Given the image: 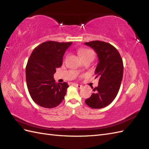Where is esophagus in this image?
<instances>
[{
	"label": "esophagus",
	"instance_id": "34e87169",
	"mask_svg": "<svg viewBox=\"0 0 149 149\" xmlns=\"http://www.w3.org/2000/svg\"><path fill=\"white\" fill-rule=\"evenodd\" d=\"M76 87H77L78 88H79V89H81L82 88H83V86L81 85H80V84H74Z\"/></svg>",
	"mask_w": 149,
	"mask_h": 149
}]
</instances>
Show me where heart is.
Listing matches in <instances>:
<instances>
[{"mask_svg": "<svg viewBox=\"0 0 149 149\" xmlns=\"http://www.w3.org/2000/svg\"><path fill=\"white\" fill-rule=\"evenodd\" d=\"M78 53L82 60L86 58H91L93 60L94 58V53L91 49L79 48L78 50Z\"/></svg>", "mask_w": 149, "mask_h": 149, "instance_id": "heart-1", "label": "heart"}]
</instances>
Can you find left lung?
I'll return each instance as SVG.
<instances>
[{
    "label": "left lung",
    "instance_id": "1",
    "mask_svg": "<svg viewBox=\"0 0 149 149\" xmlns=\"http://www.w3.org/2000/svg\"><path fill=\"white\" fill-rule=\"evenodd\" d=\"M97 54L99 63L95 70L98 86L93 89L85 102L93 109L104 108L114 101L118 94L123 77L124 65L118 50L109 43L99 41L85 42Z\"/></svg>",
    "mask_w": 149,
    "mask_h": 149
}]
</instances>
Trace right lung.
Wrapping results in <instances>:
<instances>
[{
    "instance_id": "add662e5",
    "label": "right lung",
    "mask_w": 149,
    "mask_h": 149,
    "mask_svg": "<svg viewBox=\"0 0 149 149\" xmlns=\"http://www.w3.org/2000/svg\"><path fill=\"white\" fill-rule=\"evenodd\" d=\"M72 42L48 41L39 45L31 53L26 66V81L33 101L45 108L55 107L65 99L67 83H56L53 78L56 68Z\"/></svg>"
}]
</instances>
